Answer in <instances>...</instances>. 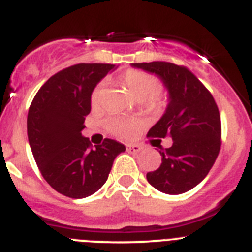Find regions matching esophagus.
<instances>
[{"instance_id": "obj_1", "label": "esophagus", "mask_w": 252, "mask_h": 252, "mask_svg": "<svg viewBox=\"0 0 252 252\" xmlns=\"http://www.w3.org/2000/svg\"><path fill=\"white\" fill-rule=\"evenodd\" d=\"M126 149L131 153H138V152L142 151V146H139V144H126Z\"/></svg>"}]
</instances>
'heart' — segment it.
Masks as SVG:
<instances>
[{
    "label": "heart",
    "instance_id": "obj_1",
    "mask_svg": "<svg viewBox=\"0 0 252 252\" xmlns=\"http://www.w3.org/2000/svg\"><path fill=\"white\" fill-rule=\"evenodd\" d=\"M121 81L129 92V94L138 101L146 106V109L151 113L159 112L163 105V100L160 94L158 93L157 78L148 72L139 71V70H128L121 76ZM101 94H103V84L93 90L92 104L98 105L100 103ZM134 126V122L126 118H113L108 121V128L118 135L129 137L131 134V129Z\"/></svg>",
    "mask_w": 252,
    "mask_h": 252
}]
</instances>
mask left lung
Wrapping results in <instances>:
<instances>
[{
	"label": "left lung",
	"mask_w": 252,
	"mask_h": 252,
	"mask_svg": "<svg viewBox=\"0 0 252 252\" xmlns=\"http://www.w3.org/2000/svg\"><path fill=\"white\" fill-rule=\"evenodd\" d=\"M157 75L168 92L164 114L148 137L172 138L160 149L159 168L147 173V181L167 194H181L196 187L212 168L221 148V118L214 96L185 66L167 61L131 64Z\"/></svg>",
	"instance_id": "8db88e82"
}]
</instances>
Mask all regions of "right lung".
Masks as SVG:
<instances>
[{
    "label": "right lung",
    "mask_w": 252,
    "mask_h": 252,
    "mask_svg": "<svg viewBox=\"0 0 252 252\" xmlns=\"http://www.w3.org/2000/svg\"><path fill=\"white\" fill-rule=\"evenodd\" d=\"M112 64H78L61 70L40 88L27 115V137L46 182L70 198H85L103 187L113 162L126 151L104 139L90 147L81 135L96 84L117 69Z\"/></svg>",
    "instance_id": "obj_1"
}]
</instances>
